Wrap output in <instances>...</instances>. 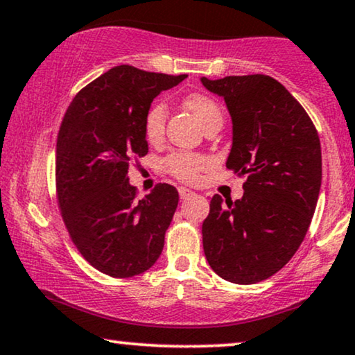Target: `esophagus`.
<instances>
[{"instance_id": "esophagus-1", "label": "esophagus", "mask_w": 355, "mask_h": 355, "mask_svg": "<svg viewBox=\"0 0 355 355\" xmlns=\"http://www.w3.org/2000/svg\"><path fill=\"white\" fill-rule=\"evenodd\" d=\"M179 196H181V199H189V197L196 196V192L191 191V189H187V187H179Z\"/></svg>"}]
</instances>
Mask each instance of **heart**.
<instances>
[{
    "label": "heart",
    "mask_w": 355,
    "mask_h": 355,
    "mask_svg": "<svg viewBox=\"0 0 355 355\" xmlns=\"http://www.w3.org/2000/svg\"><path fill=\"white\" fill-rule=\"evenodd\" d=\"M184 105L191 110L197 117V121L202 123V127L209 125L210 122L223 121L222 109L217 101L210 98L209 94L204 93H192L184 98ZM168 109L164 103H155L146 112L144 121V132L148 141H158L161 140L164 133V123H166ZM164 168L173 176L181 179V181H194L197 174L205 168L207 159L202 155L191 153V151H176V153L169 155L164 159Z\"/></svg>",
    "instance_id": "obj_1"
}]
</instances>
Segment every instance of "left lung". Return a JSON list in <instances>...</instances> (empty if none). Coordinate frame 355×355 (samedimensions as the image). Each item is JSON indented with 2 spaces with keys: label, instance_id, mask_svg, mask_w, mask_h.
Segmentation results:
<instances>
[{
  "label": "left lung",
  "instance_id": "obj_1",
  "mask_svg": "<svg viewBox=\"0 0 355 355\" xmlns=\"http://www.w3.org/2000/svg\"><path fill=\"white\" fill-rule=\"evenodd\" d=\"M225 99L233 123L227 168L248 176L241 199L210 197L202 225L210 268L256 284L284 268L310 227L321 187L320 137L300 103L266 75L200 78Z\"/></svg>",
  "mask_w": 355,
  "mask_h": 355
}]
</instances>
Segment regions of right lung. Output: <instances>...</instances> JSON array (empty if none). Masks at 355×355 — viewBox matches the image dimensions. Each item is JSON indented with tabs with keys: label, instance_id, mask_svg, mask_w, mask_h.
Masks as SVG:
<instances>
[{
	"label": "right lung",
	"instance_id": "add662e5",
	"mask_svg": "<svg viewBox=\"0 0 355 355\" xmlns=\"http://www.w3.org/2000/svg\"><path fill=\"white\" fill-rule=\"evenodd\" d=\"M169 76L130 65L110 68L71 101L57 138V194L83 257L110 277H133L158 261L179 194L158 184L138 200L128 163L148 153L144 121Z\"/></svg>",
	"mask_w": 355,
	"mask_h": 355
}]
</instances>
